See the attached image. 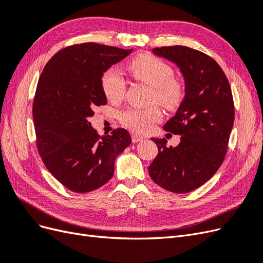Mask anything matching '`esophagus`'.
Instances as JSON below:
<instances>
[{"label":"esophagus","mask_w":263,"mask_h":263,"mask_svg":"<svg viewBox=\"0 0 263 263\" xmlns=\"http://www.w3.org/2000/svg\"><path fill=\"white\" fill-rule=\"evenodd\" d=\"M145 138L141 137V136H138V135H133L132 136V141L133 142H139V141H142Z\"/></svg>","instance_id":"esophagus-1"}]
</instances>
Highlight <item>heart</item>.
Masks as SVG:
<instances>
[{"label": "heart", "mask_w": 263, "mask_h": 263, "mask_svg": "<svg viewBox=\"0 0 263 263\" xmlns=\"http://www.w3.org/2000/svg\"><path fill=\"white\" fill-rule=\"evenodd\" d=\"M128 70L138 81L153 87V101L168 109L178 108L185 97V86L179 79L174 78L173 68L156 55L145 53L135 58ZM102 90L107 100L118 102L123 100L127 84L125 79L114 69L106 70L101 79ZM119 121L132 132L144 135L149 133L156 123L162 118L158 106L149 108H127L118 115Z\"/></svg>", "instance_id": "b5f03b06"}]
</instances>
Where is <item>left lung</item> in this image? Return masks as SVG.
<instances>
[{"label":"left lung","mask_w":263,"mask_h":263,"mask_svg":"<svg viewBox=\"0 0 263 263\" xmlns=\"http://www.w3.org/2000/svg\"><path fill=\"white\" fill-rule=\"evenodd\" d=\"M153 52L177 63L184 77L185 97L163 126L165 132L181 135L180 144L168 148L164 138H151L158 156L149 165V176L170 192L189 193L208 182L224 161L235 119L232 89L218 63L202 51L169 46Z\"/></svg>","instance_id":"obj_1"}]
</instances>
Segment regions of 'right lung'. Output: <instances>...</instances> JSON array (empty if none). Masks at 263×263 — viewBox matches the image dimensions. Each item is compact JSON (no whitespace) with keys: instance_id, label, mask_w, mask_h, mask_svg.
<instances>
[{"instance_id":"1","label":"right lung","mask_w":263,"mask_h":263,"mask_svg":"<svg viewBox=\"0 0 263 263\" xmlns=\"http://www.w3.org/2000/svg\"><path fill=\"white\" fill-rule=\"evenodd\" d=\"M132 49L84 43L66 47L47 62L33 104L38 154L63 186L86 193L107 183L116 157L132 142L129 133L114 129L100 136L87 118L106 104L103 73Z\"/></svg>"}]
</instances>
